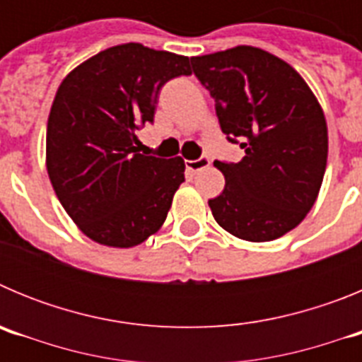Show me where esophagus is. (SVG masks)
Listing matches in <instances>:
<instances>
[{"instance_id":"esophagus-1","label":"esophagus","mask_w":362,"mask_h":362,"mask_svg":"<svg viewBox=\"0 0 362 362\" xmlns=\"http://www.w3.org/2000/svg\"><path fill=\"white\" fill-rule=\"evenodd\" d=\"M209 166H210V159L209 158L190 159V161H187V170L192 172V174H197V172L204 170V168H209Z\"/></svg>"}]
</instances>
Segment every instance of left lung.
<instances>
[{
  "instance_id": "obj_1",
  "label": "left lung",
  "mask_w": 362,
  "mask_h": 362,
  "mask_svg": "<svg viewBox=\"0 0 362 362\" xmlns=\"http://www.w3.org/2000/svg\"><path fill=\"white\" fill-rule=\"evenodd\" d=\"M190 62L223 134L245 150L239 163H214L225 175V190L209 201L214 219L245 241H274L317 199L328 158L321 105L299 72L267 50L241 45Z\"/></svg>"
}]
</instances>
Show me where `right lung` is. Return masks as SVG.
Instances as JSON below:
<instances>
[{
  "mask_svg": "<svg viewBox=\"0 0 362 362\" xmlns=\"http://www.w3.org/2000/svg\"><path fill=\"white\" fill-rule=\"evenodd\" d=\"M187 56L124 43L63 79L47 124V170L57 199L86 238L130 248L158 232L185 181L181 158L139 153L166 81L190 76Z\"/></svg>",
  "mask_w": 362,
  "mask_h": 362,
  "instance_id": "obj_1",
  "label": "right lung"
}]
</instances>
